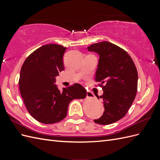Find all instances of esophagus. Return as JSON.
Segmentation results:
<instances>
[{
    "label": "esophagus",
    "mask_w": 160,
    "mask_h": 160,
    "mask_svg": "<svg viewBox=\"0 0 160 160\" xmlns=\"http://www.w3.org/2000/svg\"><path fill=\"white\" fill-rule=\"evenodd\" d=\"M93 96H94V95L93 94V93H91V91H87V98H93Z\"/></svg>",
    "instance_id": "1"
}]
</instances>
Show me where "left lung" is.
<instances>
[{
	"instance_id": "obj_1",
	"label": "left lung",
	"mask_w": 160,
	"mask_h": 160,
	"mask_svg": "<svg viewBox=\"0 0 160 160\" xmlns=\"http://www.w3.org/2000/svg\"><path fill=\"white\" fill-rule=\"evenodd\" d=\"M88 49L99 55L95 81L100 83L98 85L103 91L100 98L105 111L94 122L101 125L111 124L127 114L135 98L138 80L136 67L127 51L111 42L94 43Z\"/></svg>"
}]
</instances>
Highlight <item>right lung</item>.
<instances>
[{
	"mask_svg": "<svg viewBox=\"0 0 160 160\" xmlns=\"http://www.w3.org/2000/svg\"><path fill=\"white\" fill-rule=\"evenodd\" d=\"M67 48L49 44L38 48L25 59L21 69L19 89L27 109L33 118L45 124L61 122L74 99H84L86 89L79 83L61 91L55 77L64 70L62 57Z\"/></svg>",
	"mask_w": 160,
	"mask_h": 160,
	"instance_id": "right-lung-1",
	"label": "right lung"
}]
</instances>
